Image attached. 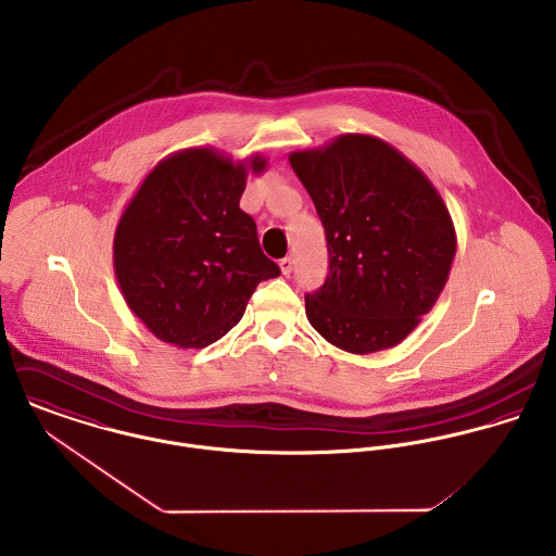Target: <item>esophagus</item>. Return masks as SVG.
Listing matches in <instances>:
<instances>
[{"label":"esophagus","mask_w":556,"mask_h":556,"mask_svg":"<svg viewBox=\"0 0 556 556\" xmlns=\"http://www.w3.org/2000/svg\"><path fill=\"white\" fill-rule=\"evenodd\" d=\"M280 271L285 274V276H289L291 271H293V258L291 256H285V258H280Z\"/></svg>","instance_id":"34e87169"}]
</instances>
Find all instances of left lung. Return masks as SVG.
Returning <instances> with one entry per match:
<instances>
[{
	"instance_id": "obj_1",
	"label": "left lung",
	"mask_w": 556,
	"mask_h": 556,
	"mask_svg": "<svg viewBox=\"0 0 556 556\" xmlns=\"http://www.w3.org/2000/svg\"><path fill=\"white\" fill-rule=\"evenodd\" d=\"M289 162L325 229L329 271L306 317L333 346L368 355L400 344L437 304L456 231L432 181L390 143L340 135Z\"/></svg>"
}]
</instances>
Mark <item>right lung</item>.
<instances>
[{"label":"right lung","mask_w":556,"mask_h":556,"mask_svg":"<svg viewBox=\"0 0 556 556\" xmlns=\"http://www.w3.org/2000/svg\"><path fill=\"white\" fill-rule=\"evenodd\" d=\"M212 148H190L148 173L113 239V269L128 308L162 342L203 349L243 317L256 285L280 276L239 210L248 168Z\"/></svg>","instance_id":"obj_1"}]
</instances>
